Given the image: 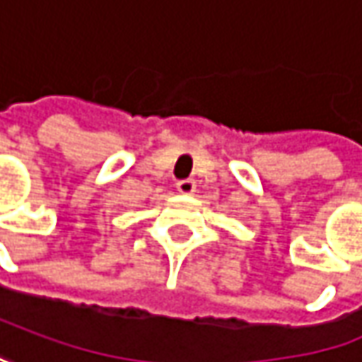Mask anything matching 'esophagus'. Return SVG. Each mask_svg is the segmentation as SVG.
Listing matches in <instances>:
<instances>
[{
	"mask_svg": "<svg viewBox=\"0 0 362 362\" xmlns=\"http://www.w3.org/2000/svg\"><path fill=\"white\" fill-rule=\"evenodd\" d=\"M177 189L183 195H193L195 193V181L193 179H181V181H177Z\"/></svg>",
	"mask_w": 362,
	"mask_h": 362,
	"instance_id": "obj_1",
	"label": "esophagus"
}]
</instances>
